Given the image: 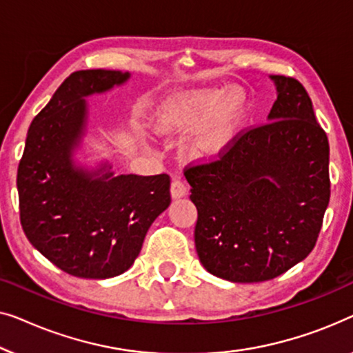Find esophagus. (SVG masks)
I'll return each instance as SVG.
<instances>
[{"label":"esophagus","instance_id":"34e87169","mask_svg":"<svg viewBox=\"0 0 353 353\" xmlns=\"http://www.w3.org/2000/svg\"><path fill=\"white\" fill-rule=\"evenodd\" d=\"M187 193H188V187L183 179H174V181L171 182V196L174 198V200L185 196Z\"/></svg>","mask_w":353,"mask_h":353}]
</instances>
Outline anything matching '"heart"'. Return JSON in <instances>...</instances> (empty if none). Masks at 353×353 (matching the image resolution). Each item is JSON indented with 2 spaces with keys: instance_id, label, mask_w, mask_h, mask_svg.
<instances>
[{
  "instance_id": "obj_1",
  "label": "heart",
  "mask_w": 353,
  "mask_h": 353,
  "mask_svg": "<svg viewBox=\"0 0 353 353\" xmlns=\"http://www.w3.org/2000/svg\"><path fill=\"white\" fill-rule=\"evenodd\" d=\"M250 117V99L241 88L198 89L168 101L158 118V131L188 136L182 153L193 163H212L230 152Z\"/></svg>"
}]
</instances>
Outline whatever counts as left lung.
Returning <instances> with one entry per match:
<instances>
[{
  "instance_id": "left-lung-1",
  "label": "left lung",
  "mask_w": 353,
  "mask_h": 353,
  "mask_svg": "<svg viewBox=\"0 0 353 353\" xmlns=\"http://www.w3.org/2000/svg\"><path fill=\"white\" fill-rule=\"evenodd\" d=\"M269 78L276 89L269 123L221 160L185 171L198 257L233 283L272 280L304 261L330 203V143L309 94L294 78Z\"/></svg>"
}]
</instances>
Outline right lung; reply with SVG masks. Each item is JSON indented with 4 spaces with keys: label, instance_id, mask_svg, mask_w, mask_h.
<instances>
[{
    "label": "right lung",
    "instance_id": "add662e5",
    "mask_svg": "<svg viewBox=\"0 0 353 353\" xmlns=\"http://www.w3.org/2000/svg\"><path fill=\"white\" fill-rule=\"evenodd\" d=\"M129 79V72L103 68L72 73L34 117L19 163V208L28 241L79 278L105 280L126 272L171 203L168 174L117 176L108 160H88V97Z\"/></svg>",
    "mask_w": 353,
    "mask_h": 353
}]
</instances>
